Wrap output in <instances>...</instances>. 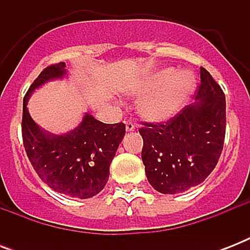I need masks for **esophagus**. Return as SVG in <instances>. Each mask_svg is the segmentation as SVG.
<instances>
[{"label": "esophagus", "mask_w": 250, "mask_h": 250, "mask_svg": "<svg viewBox=\"0 0 250 250\" xmlns=\"http://www.w3.org/2000/svg\"><path fill=\"white\" fill-rule=\"evenodd\" d=\"M135 128H136V127H135V123H133L132 121L125 122V129H127V131H135Z\"/></svg>", "instance_id": "esophagus-1"}]
</instances>
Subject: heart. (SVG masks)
I'll use <instances>...</instances> for the list:
<instances>
[{"mask_svg":"<svg viewBox=\"0 0 250 250\" xmlns=\"http://www.w3.org/2000/svg\"><path fill=\"white\" fill-rule=\"evenodd\" d=\"M194 85L196 78L190 71L162 68L149 76L137 89L140 93H149L141 100L139 111L148 121H166L182 107Z\"/></svg>","mask_w":250,"mask_h":250,"instance_id":"obj_1","label":"heart"}]
</instances>
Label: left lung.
<instances>
[{"instance_id": "left-lung-1", "label": "left lung", "mask_w": 250, "mask_h": 250, "mask_svg": "<svg viewBox=\"0 0 250 250\" xmlns=\"http://www.w3.org/2000/svg\"><path fill=\"white\" fill-rule=\"evenodd\" d=\"M194 97L168 121L143 122L139 132L148 182L156 190L175 194L202 183L215 168L226 136V97L210 72L200 68Z\"/></svg>"}]
</instances>
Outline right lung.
Masks as SVG:
<instances>
[{
    "instance_id": "add662e5",
    "label": "right lung",
    "mask_w": 250,
    "mask_h": 250,
    "mask_svg": "<svg viewBox=\"0 0 250 250\" xmlns=\"http://www.w3.org/2000/svg\"><path fill=\"white\" fill-rule=\"evenodd\" d=\"M64 62L48 66L23 98L21 137L33 170L42 182L68 197L89 198L109 180L110 164L125 133V123L106 125L85 114L78 128L66 135L44 132L27 110L29 94L45 82L66 74Z\"/></svg>"
}]
</instances>
